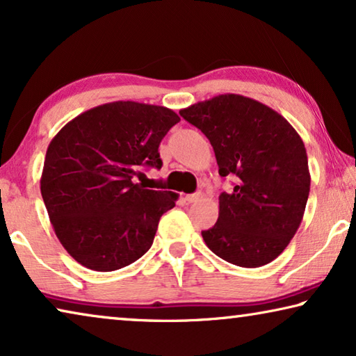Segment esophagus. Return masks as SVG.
Returning <instances> with one entry per match:
<instances>
[{"mask_svg":"<svg viewBox=\"0 0 356 356\" xmlns=\"http://www.w3.org/2000/svg\"><path fill=\"white\" fill-rule=\"evenodd\" d=\"M185 200H187L188 203H196V201H200V200H201V193L198 192V193L187 195V196H185Z\"/></svg>","mask_w":356,"mask_h":356,"instance_id":"esophagus-1","label":"esophagus"}]
</instances>
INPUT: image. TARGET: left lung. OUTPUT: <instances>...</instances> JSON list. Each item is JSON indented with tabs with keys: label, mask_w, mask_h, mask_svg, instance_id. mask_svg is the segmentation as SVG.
<instances>
[{
	"label": "left lung",
	"mask_w": 356,
	"mask_h": 356,
	"mask_svg": "<svg viewBox=\"0 0 356 356\" xmlns=\"http://www.w3.org/2000/svg\"><path fill=\"white\" fill-rule=\"evenodd\" d=\"M214 148L222 177L219 219L201 232L216 256L238 267L275 261L299 229L310 193L305 145L288 120L240 94H220L179 111Z\"/></svg>",
	"instance_id": "8db88e82"
}]
</instances>
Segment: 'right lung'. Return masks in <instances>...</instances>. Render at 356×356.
<instances>
[{"label": "right lung", "mask_w": 356, "mask_h": 356, "mask_svg": "<svg viewBox=\"0 0 356 356\" xmlns=\"http://www.w3.org/2000/svg\"><path fill=\"white\" fill-rule=\"evenodd\" d=\"M180 118L171 108L118 100L83 111L47 147L41 195L62 246L78 264L113 272L150 249L179 198L136 184L161 168L158 147Z\"/></svg>", "instance_id": "1"}]
</instances>
